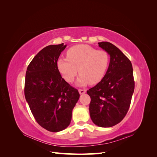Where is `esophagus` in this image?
<instances>
[{
    "label": "esophagus",
    "mask_w": 157,
    "mask_h": 157,
    "mask_svg": "<svg viewBox=\"0 0 157 157\" xmlns=\"http://www.w3.org/2000/svg\"><path fill=\"white\" fill-rule=\"evenodd\" d=\"M78 92H79V93H80V94H84V93H86V90H84V89H79V90H78Z\"/></svg>",
    "instance_id": "esophagus-1"
}]
</instances>
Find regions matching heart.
<instances>
[{
	"mask_svg": "<svg viewBox=\"0 0 157 157\" xmlns=\"http://www.w3.org/2000/svg\"><path fill=\"white\" fill-rule=\"evenodd\" d=\"M67 58H59L57 62L59 72L67 82H72L78 73V86L101 81L107 70L109 57L103 50L80 44L71 47L67 52Z\"/></svg>",
	"mask_w": 157,
	"mask_h": 157,
	"instance_id": "1",
	"label": "heart"
}]
</instances>
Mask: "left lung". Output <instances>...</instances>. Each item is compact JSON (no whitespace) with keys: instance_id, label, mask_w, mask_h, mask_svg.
<instances>
[{"instance_id":"left-lung-1","label":"left lung","mask_w":157,"mask_h":157,"mask_svg":"<svg viewBox=\"0 0 157 157\" xmlns=\"http://www.w3.org/2000/svg\"><path fill=\"white\" fill-rule=\"evenodd\" d=\"M98 44L110 56V63L101 81L87 91L91 98L89 111L95 124L108 128L117 124L126 116L135 84L130 59L110 42Z\"/></svg>"}]
</instances>
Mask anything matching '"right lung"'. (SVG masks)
Instances as JSON below:
<instances>
[{
	"label": "right lung",
	"instance_id": "right-lung-1",
	"mask_svg": "<svg viewBox=\"0 0 157 157\" xmlns=\"http://www.w3.org/2000/svg\"><path fill=\"white\" fill-rule=\"evenodd\" d=\"M67 45H50L42 49L28 65L24 93L36 121L44 129H65L80 94L61 77L57 62Z\"/></svg>",
	"mask_w": 157,
	"mask_h": 157
}]
</instances>
